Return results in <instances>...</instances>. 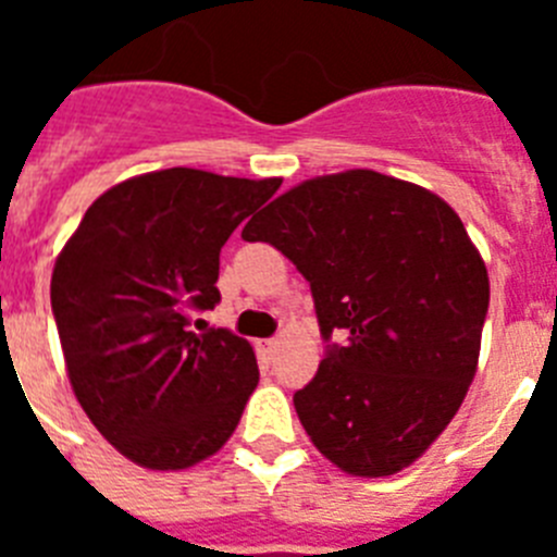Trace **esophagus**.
Returning a JSON list of instances; mask_svg holds the SVG:
<instances>
[{"label": "esophagus", "mask_w": 557, "mask_h": 557, "mask_svg": "<svg viewBox=\"0 0 557 557\" xmlns=\"http://www.w3.org/2000/svg\"><path fill=\"white\" fill-rule=\"evenodd\" d=\"M256 348H259V354H262V357L270 359L275 354V348H278V339H275V337L259 339V343H256Z\"/></svg>", "instance_id": "obj_1"}]
</instances>
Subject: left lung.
<instances>
[{
    "label": "left lung",
    "mask_w": 557,
    "mask_h": 557,
    "mask_svg": "<svg viewBox=\"0 0 557 557\" xmlns=\"http://www.w3.org/2000/svg\"><path fill=\"white\" fill-rule=\"evenodd\" d=\"M248 243L309 282L326 357L293 405L323 457L387 476L424 455L460 410L488 314V270L430 189L373 170L298 184L256 214Z\"/></svg>",
    "instance_id": "1"
}]
</instances>
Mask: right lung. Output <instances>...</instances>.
<instances>
[{
  "mask_svg": "<svg viewBox=\"0 0 557 557\" xmlns=\"http://www.w3.org/2000/svg\"><path fill=\"white\" fill-rule=\"evenodd\" d=\"M278 178L172 166L88 206L52 270V314L77 401L127 460L178 471L234 435L259 385L253 348L228 329L195 334L220 304V248Z\"/></svg>",
  "mask_w": 557,
  "mask_h": 557,
  "instance_id": "1",
  "label": "right lung"
}]
</instances>
